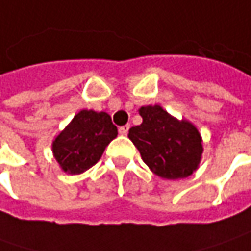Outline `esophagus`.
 <instances>
[{"instance_id":"1","label":"esophagus","mask_w":251,"mask_h":251,"mask_svg":"<svg viewBox=\"0 0 251 251\" xmlns=\"http://www.w3.org/2000/svg\"><path fill=\"white\" fill-rule=\"evenodd\" d=\"M128 128H130V126H123L119 128V134L120 135H127L128 134Z\"/></svg>"}]
</instances>
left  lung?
<instances>
[{
	"instance_id": "left-lung-1",
	"label": "left lung",
	"mask_w": 251,
	"mask_h": 251,
	"mask_svg": "<svg viewBox=\"0 0 251 251\" xmlns=\"http://www.w3.org/2000/svg\"><path fill=\"white\" fill-rule=\"evenodd\" d=\"M142 123L131 127L128 138L147 166L162 178L188 177L198 168L202 140L194 124L177 120L159 104L142 106Z\"/></svg>"
}]
</instances>
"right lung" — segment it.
Here are the masks:
<instances>
[{"instance_id":"add662e5","label":"right lung","mask_w":251,"mask_h":251,"mask_svg":"<svg viewBox=\"0 0 251 251\" xmlns=\"http://www.w3.org/2000/svg\"><path fill=\"white\" fill-rule=\"evenodd\" d=\"M117 127L104 111L81 110L53 141V153L65 173L79 175L92 168L111 140Z\"/></svg>"}]
</instances>
